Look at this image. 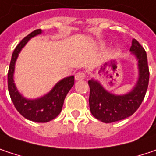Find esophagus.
<instances>
[{
	"label": "esophagus",
	"mask_w": 156,
	"mask_h": 156,
	"mask_svg": "<svg viewBox=\"0 0 156 156\" xmlns=\"http://www.w3.org/2000/svg\"><path fill=\"white\" fill-rule=\"evenodd\" d=\"M85 78V73L83 72H78L75 74V79L76 80H82Z\"/></svg>",
	"instance_id": "34e87169"
}]
</instances>
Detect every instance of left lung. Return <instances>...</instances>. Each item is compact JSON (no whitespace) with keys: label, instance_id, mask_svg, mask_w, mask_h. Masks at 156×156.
I'll return each mask as SVG.
<instances>
[{"label":"left lung","instance_id":"left-lung-1","mask_svg":"<svg viewBox=\"0 0 156 156\" xmlns=\"http://www.w3.org/2000/svg\"><path fill=\"white\" fill-rule=\"evenodd\" d=\"M130 52L138 61V79L131 91L124 94H115L106 90L95 78L88 81L91 113L103 123H113L131 116L139 108L146 95L149 81L147 53L135 39L132 41Z\"/></svg>","mask_w":156,"mask_h":156}]
</instances>
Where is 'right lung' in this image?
<instances>
[{
	"label": "right lung",
	"instance_id": "1",
	"mask_svg": "<svg viewBox=\"0 0 156 156\" xmlns=\"http://www.w3.org/2000/svg\"><path fill=\"white\" fill-rule=\"evenodd\" d=\"M41 33V29L33 31L24 37L15 48L9 68L8 88L15 108L24 118L37 123H47L55 118L62 111L64 99L74 85V76L61 79L48 94L36 99L23 96L17 90L14 81L15 65L20 52L32 38Z\"/></svg>",
	"mask_w": 156,
	"mask_h": 156
}]
</instances>
